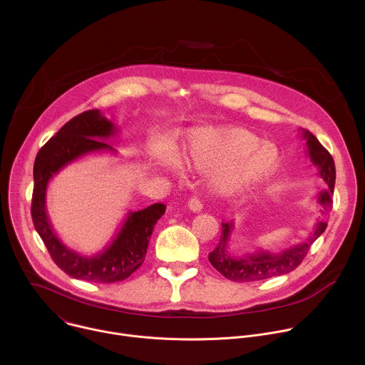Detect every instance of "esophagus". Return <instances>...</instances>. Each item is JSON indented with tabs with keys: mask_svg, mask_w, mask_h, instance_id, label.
<instances>
[{
	"mask_svg": "<svg viewBox=\"0 0 365 365\" xmlns=\"http://www.w3.org/2000/svg\"><path fill=\"white\" fill-rule=\"evenodd\" d=\"M187 206H189V210H190L192 212H200V211H202V207H203V205H202L200 199H199V197H196V196L189 199Z\"/></svg>",
	"mask_w": 365,
	"mask_h": 365,
	"instance_id": "obj_1",
	"label": "esophagus"
}]
</instances>
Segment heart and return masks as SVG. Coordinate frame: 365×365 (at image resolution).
Returning a JSON list of instances; mask_svg holds the SVG:
<instances>
[{"label":"heart","instance_id":"b5f03b06","mask_svg":"<svg viewBox=\"0 0 365 365\" xmlns=\"http://www.w3.org/2000/svg\"><path fill=\"white\" fill-rule=\"evenodd\" d=\"M151 155L160 168L180 170L175 154L165 145H154ZM178 158L182 165L196 172L218 167L212 186L220 193L232 195L270 178L279 166L280 153L274 144L262 143L247 130L199 127L185 135Z\"/></svg>","mask_w":365,"mask_h":365}]
</instances>
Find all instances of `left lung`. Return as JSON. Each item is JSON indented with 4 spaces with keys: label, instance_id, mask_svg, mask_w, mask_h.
<instances>
[{
    "label": "left lung",
    "instance_id": "1",
    "mask_svg": "<svg viewBox=\"0 0 365 365\" xmlns=\"http://www.w3.org/2000/svg\"><path fill=\"white\" fill-rule=\"evenodd\" d=\"M302 138L306 140V151L309 159L317 169L318 175L325 180L328 189L318 195V202L322 206V214L328 215L332 210V195L335 186V163L329 151L319 140L307 130H302ZM325 221H318L314 231L307 238L293 247H289L277 254L259 250L244 255H231L228 252V241L234 231V221L222 222L221 240L217 248L210 252V263L228 280L232 282H258L274 276H282L294 270L307 254L310 245L327 230Z\"/></svg>",
    "mask_w": 365,
    "mask_h": 365
}]
</instances>
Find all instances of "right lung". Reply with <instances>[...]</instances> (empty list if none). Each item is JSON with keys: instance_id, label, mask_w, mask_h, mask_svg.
<instances>
[{"instance_id": "add662e5", "label": "right lung", "mask_w": 365, "mask_h": 365, "mask_svg": "<svg viewBox=\"0 0 365 365\" xmlns=\"http://www.w3.org/2000/svg\"><path fill=\"white\" fill-rule=\"evenodd\" d=\"M118 133L113 121L101 111H85L68 121L37 153L33 178L31 218L53 262L73 279L92 283H115L130 277L144 262L153 228L166 211L165 203H153L145 210L130 211L115 238L102 251L83 255L66 244L51 228L46 192L50 179L65 166L93 153H115L108 140Z\"/></svg>"}]
</instances>
